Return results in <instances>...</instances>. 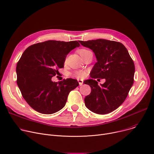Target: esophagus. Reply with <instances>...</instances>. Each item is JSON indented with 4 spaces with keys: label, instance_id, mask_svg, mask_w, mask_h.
Masks as SVG:
<instances>
[{
    "label": "esophagus",
    "instance_id": "1",
    "mask_svg": "<svg viewBox=\"0 0 154 154\" xmlns=\"http://www.w3.org/2000/svg\"><path fill=\"white\" fill-rule=\"evenodd\" d=\"M77 80H78V82H79V85H82V84H83V82H84V80H82V79H77Z\"/></svg>",
    "mask_w": 154,
    "mask_h": 154
}]
</instances>
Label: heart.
Returning <instances> with one entry per match:
<instances>
[{
  "mask_svg": "<svg viewBox=\"0 0 154 154\" xmlns=\"http://www.w3.org/2000/svg\"><path fill=\"white\" fill-rule=\"evenodd\" d=\"M91 52L90 51L88 50H87V49H80L79 51V54L80 55V56H82L88 52ZM87 74V73L86 71H84V70H78V71H76L74 72V76L77 79H83L84 78Z\"/></svg>",
  "mask_w": 154,
  "mask_h": 154,
  "instance_id": "b5f03b06",
  "label": "heart"
}]
</instances>
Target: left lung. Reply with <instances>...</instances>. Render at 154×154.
I'll list each match as a JSON object with an SVG mask.
<instances>
[{"mask_svg": "<svg viewBox=\"0 0 154 154\" xmlns=\"http://www.w3.org/2000/svg\"><path fill=\"white\" fill-rule=\"evenodd\" d=\"M89 48L97 59L92 70V79L85 80L91 88L84 101L86 107L98 114H106L117 109L128 95L134 83V63L125 47L106 39L79 41ZM105 78L100 86L94 78Z\"/></svg>", "mask_w": 154, "mask_h": 154, "instance_id": "1", "label": "left lung"}]
</instances>
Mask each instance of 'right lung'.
I'll list each match as a JSON object with an SVG mask.
<instances>
[{"label": "right lung", "mask_w": 154, "mask_h": 154, "mask_svg": "<svg viewBox=\"0 0 154 154\" xmlns=\"http://www.w3.org/2000/svg\"><path fill=\"white\" fill-rule=\"evenodd\" d=\"M80 46L77 41L47 40L29 46L19 60L17 84L29 106L44 114H52L66 105L70 92L79 84L76 79H67L59 83L52 81L59 69L63 67L66 56Z\"/></svg>", "instance_id": "obj_1"}]
</instances>
